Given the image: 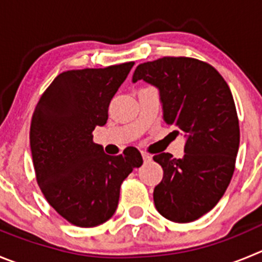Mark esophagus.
<instances>
[{
  "instance_id": "34e87169",
  "label": "esophagus",
  "mask_w": 262,
  "mask_h": 262,
  "mask_svg": "<svg viewBox=\"0 0 262 262\" xmlns=\"http://www.w3.org/2000/svg\"><path fill=\"white\" fill-rule=\"evenodd\" d=\"M142 158H143V161H145V163H148V161H151V155H148V154H146V152H142Z\"/></svg>"
}]
</instances>
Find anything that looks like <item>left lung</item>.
I'll list each match as a JSON object with an SVG mask.
<instances>
[{
  "instance_id": "8db88e82",
  "label": "left lung",
  "mask_w": 262,
  "mask_h": 262,
  "mask_svg": "<svg viewBox=\"0 0 262 262\" xmlns=\"http://www.w3.org/2000/svg\"><path fill=\"white\" fill-rule=\"evenodd\" d=\"M138 80L158 88L164 121L186 138L182 159L154 156L164 170L156 209L173 222L195 221L219 203L235 169L241 132L230 88L216 68L187 57L142 63L133 73Z\"/></svg>"
}]
</instances>
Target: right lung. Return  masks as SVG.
<instances>
[{
  "mask_svg": "<svg viewBox=\"0 0 262 262\" xmlns=\"http://www.w3.org/2000/svg\"><path fill=\"white\" fill-rule=\"evenodd\" d=\"M134 62L58 75L32 116L29 142L38 186L63 219L80 227L114 216L120 186L143 160L136 147L104 154L93 142L95 126L108 119V106Z\"/></svg>",
  "mask_w": 262,
  "mask_h": 262,
  "instance_id": "right-lung-1",
  "label": "right lung"
}]
</instances>
